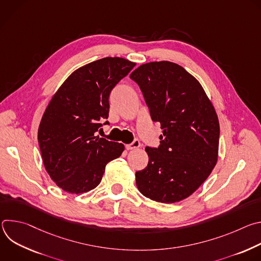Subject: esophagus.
I'll return each mask as SVG.
<instances>
[{
    "mask_svg": "<svg viewBox=\"0 0 261 261\" xmlns=\"http://www.w3.org/2000/svg\"><path fill=\"white\" fill-rule=\"evenodd\" d=\"M139 146H140V141L137 138H135L131 143L126 144L127 150H135V148H137Z\"/></svg>",
    "mask_w": 261,
    "mask_h": 261,
    "instance_id": "obj_1",
    "label": "esophagus"
}]
</instances>
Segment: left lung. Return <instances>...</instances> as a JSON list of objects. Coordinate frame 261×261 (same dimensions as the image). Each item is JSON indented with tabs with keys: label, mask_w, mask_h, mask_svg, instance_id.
Here are the masks:
<instances>
[{
	"label": "left lung",
	"mask_w": 261,
	"mask_h": 261,
	"mask_svg": "<svg viewBox=\"0 0 261 261\" xmlns=\"http://www.w3.org/2000/svg\"><path fill=\"white\" fill-rule=\"evenodd\" d=\"M130 79L139 86L153 122L163 129L159 146L145 147L148 163L135 173L137 188L158 202L180 201L200 187L217 163L215 108L197 80L177 64L146 63Z\"/></svg>",
	"instance_id": "left-lung-1"
}]
</instances>
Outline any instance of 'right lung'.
<instances>
[{"label": "right lung", "mask_w": 261, "mask_h": 261, "mask_svg": "<svg viewBox=\"0 0 261 261\" xmlns=\"http://www.w3.org/2000/svg\"><path fill=\"white\" fill-rule=\"evenodd\" d=\"M134 66L117 57L92 62L74 71L46 107L38 141L45 169L63 190L80 194L96 188L106 164L123 153V143L95 133L108 125L109 95Z\"/></svg>", "instance_id": "add662e5"}]
</instances>
